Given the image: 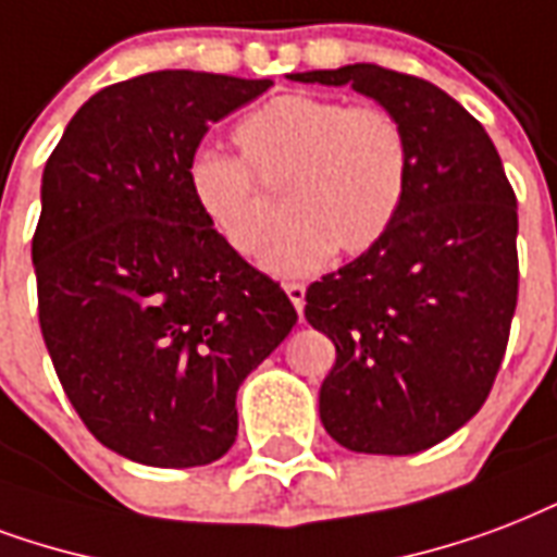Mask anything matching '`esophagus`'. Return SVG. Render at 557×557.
Instances as JSON below:
<instances>
[{
  "label": "esophagus",
  "mask_w": 557,
  "mask_h": 557,
  "mask_svg": "<svg viewBox=\"0 0 557 557\" xmlns=\"http://www.w3.org/2000/svg\"><path fill=\"white\" fill-rule=\"evenodd\" d=\"M283 288H286L288 300L295 304L297 312L304 315V304H307V286H304V283H286V286H283Z\"/></svg>",
  "instance_id": "obj_1"
}]
</instances>
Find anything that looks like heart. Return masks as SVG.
I'll use <instances>...</instances> for the list:
<instances>
[{
    "label": "heart",
    "instance_id": "1",
    "mask_svg": "<svg viewBox=\"0 0 557 557\" xmlns=\"http://www.w3.org/2000/svg\"><path fill=\"white\" fill-rule=\"evenodd\" d=\"M239 157L195 151L186 184L212 231L242 257H260L274 207L259 186L283 189L292 215L265 253V269L307 277L335 248L359 257L385 239L411 184V139L382 104L286 92L242 119Z\"/></svg>",
    "mask_w": 557,
    "mask_h": 557
}]
</instances>
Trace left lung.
I'll return each instance as SVG.
<instances>
[{"mask_svg":"<svg viewBox=\"0 0 557 557\" xmlns=\"http://www.w3.org/2000/svg\"><path fill=\"white\" fill-rule=\"evenodd\" d=\"M292 78L350 84L409 131L397 222L307 288V321L335 345L324 430L354 453L411 456L465 426L494 388L520 286L517 195L485 127L430 81L376 63Z\"/></svg>","mask_w":557,"mask_h":557,"instance_id":"8db88e82","label":"left lung"}]
</instances>
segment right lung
Returning a JSON list of instances; mask_svg holds the SVG:
<instances>
[{
    "mask_svg": "<svg viewBox=\"0 0 557 557\" xmlns=\"http://www.w3.org/2000/svg\"><path fill=\"white\" fill-rule=\"evenodd\" d=\"M269 87L189 70L119 81L46 160L32 239L42 342L84 426L139 465L222 458L242 380L297 321L186 184L212 122Z\"/></svg>",
    "mask_w": 557,
    "mask_h": 557,
    "instance_id": "1",
    "label": "right lung"
}]
</instances>
